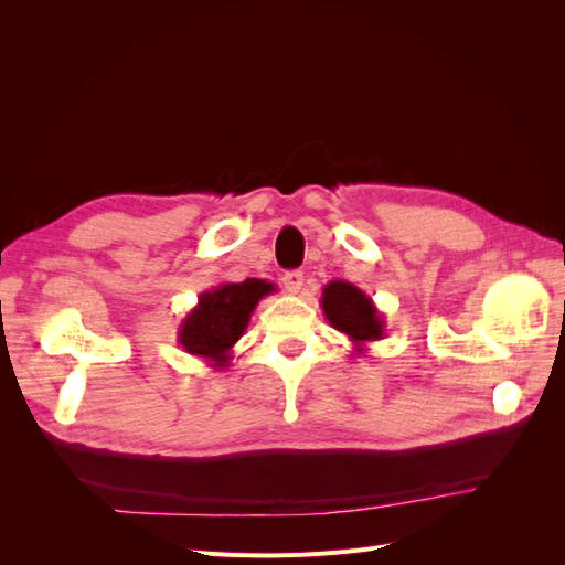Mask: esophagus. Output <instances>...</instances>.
<instances>
[{
  "label": "esophagus",
  "mask_w": 565,
  "mask_h": 565,
  "mask_svg": "<svg viewBox=\"0 0 565 565\" xmlns=\"http://www.w3.org/2000/svg\"><path fill=\"white\" fill-rule=\"evenodd\" d=\"M282 285L289 295H299L303 287V273L301 270H289L282 276Z\"/></svg>",
  "instance_id": "1"
}]
</instances>
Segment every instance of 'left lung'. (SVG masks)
I'll use <instances>...</instances> for the list:
<instances>
[{"instance_id": "1", "label": "left lung", "mask_w": 565, "mask_h": 565, "mask_svg": "<svg viewBox=\"0 0 565 565\" xmlns=\"http://www.w3.org/2000/svg\"><path fill=\"white\" fill-rule=\"evenodd\" d=\"M322 313L332 328L353 341V351L361 355L370 341L384 339V316L361 287L344 280H332L322 287L320 297Z\"/></svg>"}]
</instances>
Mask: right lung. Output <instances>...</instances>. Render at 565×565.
I'll return each mask as SVG.
<instances>
[{"label":"right lung","mask_w":565,"mask_h":565,"mask_svg":"<svg viewBox=\"0 0 565 565\" xmlns=\"http://www.w3.org/2000/svg\"><path fill=\"white\" fill-rule=\"evenodd\" d=\"M276 292V285L259 278L245 282H221L198 297L179 328V344L185 353L207 361L210 367H226L231 351L247 330L249 318L266 295Z\"/></svg>","instance_id":"add662e5"}]
</instances>
